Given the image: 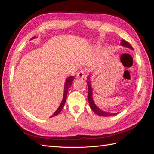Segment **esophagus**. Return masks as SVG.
Instances as JSON below:
<instances>
[{
  "mask_svg": "<svg viewBox=\"0 0 154 154\" xmlns=\"http://www.w3.org/2000/svg\"><path fill=\"white\" fill-rule=\"evenodd\" d=\"M85 76V71L83 70H81V71L78 72L77 77L78 78H83Z\"/></svg>",
  "mask_w": 154,
  "mask_h": 154,
  "instance_id": "obj_1",
  "label": "esophagus"
}]
</instances>
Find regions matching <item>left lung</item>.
<instances>
[{"label": "left lung", "instance_id": "obj_1", "mask_svg": "<svg viewBox=\"0 0 154 154\" xmlns=\"http://www.w3.org/2000/svg\"><path fill=\"white\" fill-rule=\"evenodd\" d=\"M120 44L122 46L127 47V48H129L130 49H133V48H132V47L131 46V45H130V44L128 42H127V41H126L125 40H122V42H121ZM88 79H89L90 77H88ZM87 85H88V101H89L90 106L91 109H92V110L96 114H97L100 116L107 117V116H114V115H116V113H107V112H105L104 111L100 110V109H99L98 106H96L94 103V100H93V98H92V88H91V83H90V80L88 81Z\"/></svg>", "mask_w": 154, "mask_h": 154}]
</instances>
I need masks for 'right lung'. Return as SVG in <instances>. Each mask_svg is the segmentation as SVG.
Instances as JSON below:
<instances>
[{
  "label": "right lung",
  "mask_w": 154,
  "mask_h": 154,
  "mask_svg": "<svg viewBox=\"0 0 154 154\" xmlns=\"http://www.w3.org/2000/svg\"><path fill=\"white\" fill-rule=\"evenodd\" d=\"M36 37V36H34L33 38H35ZM31 38V39H32ZM74 80V77L72 76H71L69 77H68L67 79H66V82H65V84H64V96H63V99H62V103L60 104V105L59 107L58 108V109L56 111L55 113H54L52 116L50 117V118H51V117H54V116H56L58 115L60 112L62 111V109H63L64 106V104H65V102H66V96H67V93H68V91H69V88L72 85V81Z\"/></svg>",
  "instance_id": "obj_1"
}]
</instances>
